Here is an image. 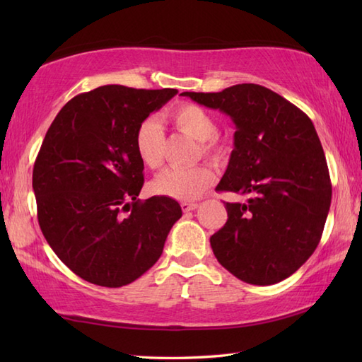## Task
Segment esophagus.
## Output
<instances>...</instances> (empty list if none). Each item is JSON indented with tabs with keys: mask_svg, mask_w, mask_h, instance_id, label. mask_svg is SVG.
Returning <instances> with one entry per match:
<instances>
[{
	"mask_svg": "<svg viewBox=\"0 0 362 362\" xmlns=\"http://www.w3.org/2000/svg\"><path fill=\"white\" fill-rule=\"evenodd\" d=\"M180 206H182L183 213H188V211L196 210L197 209V204H194V202H182Z\"/></svg>",
	"mask_w": 362,
	"mask_h": 362,
	"instance_id": "esophagus-1",
	"label": "esophagus"
}]
</instances>
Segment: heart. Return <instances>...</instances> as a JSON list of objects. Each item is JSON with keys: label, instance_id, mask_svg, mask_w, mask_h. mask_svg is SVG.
Returning a JSON list of instances; mask_svg holds the SVG:
<instances>
[{"label": "heart", "instance_id": "1", "mask_svg": "<svg viewBox=\"0 0 362 362\" xmlns=\"http://www.w3.org/2000/svg\"><path fill=\"white\" fill-rule=\"evenodd\" d=\"M166 117L182 134L199 141V149L204 157L218 160L227 153V143L216 136V119L204 107L182 103L174 105ZM134 146L138 158L146 168L157 169L163 165L165 129L161 122L153 117L143 119L136 126ZM214 180L216 175L209 166L166 169L151 182V191L157 196L171 197L177 201H194L213 187Z\"/></svg>", "mask_w": 362, "mask_h": 362}]
</instances>
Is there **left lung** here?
Returning a JSON list of instances; mask_svg holds the SVG:
<instances>
[{"label": "left lung", "mask_w": 362, "mask_h": 362, "mask_svg": "<svg viewBox=\"0 0 362 362\" xmlns=\"http://www.w3.org/2000/svg\"><path fill=\"white\" fill-rule=\"evenodd\" d=\"M182 96L219 110L236 127L218 191L247 197L226 204L228 219L210 238L214 257L245 283H279L316 250L332 204V182L313 121L275 91L238 83Z\"/></svg>", "instance_id": "obj_1"}]
</instances>
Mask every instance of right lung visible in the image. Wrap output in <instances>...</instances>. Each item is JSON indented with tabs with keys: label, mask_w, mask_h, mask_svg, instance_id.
<instances>
[{
	"label": "right lung",
	"mask_w": 362,
	"mask_h": 362,
	"mask_svg": "<svg viewBox=\"0 0 362 362\" xmlns=\"http://www.w3.org/2000/svg\"><path fill=\"white\" fill-rule=\"evenodd\" d=\"M177 93L98 87L68 101L45 135L33 173L38 224L60 261L86 281H135L157 263L182 216L171 197L138 199L144 165L134 146L136 126Z\"/></svg>",
	"instance_id": "obj_1"
}]
</instances>
